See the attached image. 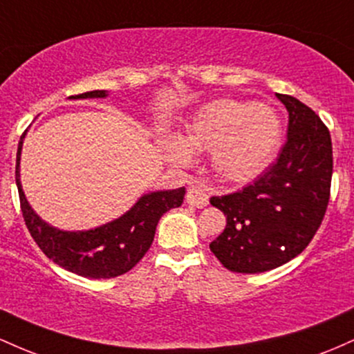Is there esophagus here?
Segmentation results:
<instances>
[{
	"mask_svg": "<svg viewBox=\"0 0 354 354\" xmlns=\"http://www.w3.org/2000/svg\"><path fill=\"white\" fill-rule=\"evenodd\" d=\"M186 203L194 206V208H205V206L208 205V193H206V189L200 185L191 186L188 193H186Z\"/></svg>",
	"mask_w": 354,
	"mask_h": 354,
	"instance_id": "obj_1",
	"label": "esophagus"
}]
</instances>
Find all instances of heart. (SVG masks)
<instances>
[{"label":"heart","mask_w":354,"mask_h":354,"mask_svg":"<svg viewBox=\"0 0 354 354\" xmlns=\"http://www.w3.org/2000/svg\"><path fill=\"white\" fill-rule=\"evenodd\" d=\"M281 141V120L274 108L231 98L214 100L198 109L183 138H169L165 153L178 166L193 151H211V165L226 181L254 178L273 160Z\"/></svg>","instance_id":"heart-1"}]
</instances>
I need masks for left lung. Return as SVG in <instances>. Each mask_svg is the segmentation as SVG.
<instances>
[{"label":"left lung","mask_w":354,"mask_h":354,"mask_svg":"<svg viewBox=\"0 0 354 354\" xmlns=\"http://www.w3.org/2000/svg\"><path fill=\"white\" fill-rule=\"evenodd\" d=\"M276 96L290 115L288 140L276 163L236 193L209 200L226 216V228L209 250L233 273H263L298 256L318 231L330 201V131L299 100Z\"/></svg>","instance_id":"8db88e82"}]
</instances>
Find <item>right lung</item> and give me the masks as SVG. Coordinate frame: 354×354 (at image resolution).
<instances>
[{
	"instance_id": "obj_1",
	"label": "right lung",
	"mask_w": 354,
	"mask_h": 354,
	"mask_svg": "<svg viewBox=\"0 0 354 354\" xmlns=\"http://www.w3.org/2000/svg\"><path fill=\"white\" fill-rule=\"evenodd\" d=\"M108 91L96 89L83 95L70 96L73 100L104 98ZM23 133L16 153V186L26 228L31 236L53 263L71 273L91 279H106L128 273L140 263L151 246L158 221L166 211L178 208L185 200V188L153 191L143 194L123 216L95 230L63 231L43 221L28 203L19 181Z\"/></svg>"
}]
</instances>
